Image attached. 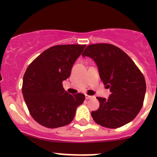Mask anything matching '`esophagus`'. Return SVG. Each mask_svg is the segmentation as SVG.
<instances>
[{"label": "esophagus", "mask_w": 157, "mask_h": 157, "mask_svg": "<svg viewBox=\"0 0 157 157\" xmlns=\"http://www.w3.org/2000/svg\"><path fill=\"white\" fill-rule=\"evenodd\" d=\"M85 97H86V99H93V98H94V96L86 95V96H85Z\"/></svg>", "instance_id": "obj_1"}]
</instances>
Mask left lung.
I'll list each match as a JSON object with an SVG mask.
<instances>
[{"mask_svg":"<svg viewBox=\"0 0 157 157\" xmlns=\"http://www.w3.org/2000/svg\"><path fill=\"white\" fill-rule=\"evenodd\" d=\"M82 56L93 59L101 80L111 92L108 99L97 97L99 108L91 113L95 122L117 128L132 121L143 106L146 93L144 77L132 59L121 49L106 43L88 45Z\"/></svg>","mask_w":157,"mask_h":157,"instance_id":"obj_1","label":"left lung"}]
</instances>
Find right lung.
<instances>
[{
    "instance_id": "right-lung-1",
    "label": "right lung",
    "mask_w": 157,
    "mask_h": 157,
    "mask_svg": "<svg viewBox=\"0 0 157 157\" xmlns=\"http://www.w3.org/2000/svg\"><path fill=\"white\" fill-rule=\"evenodd\" d=\"M86 45H55L44 51L28 66L23 76V98L31 116L44 127L70 124L85 99L82 93L71 95L62 82L71 75L73 64Z\"/></svg>"
}]
</instances>
